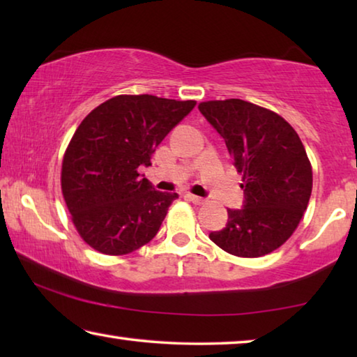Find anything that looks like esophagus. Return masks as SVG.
Instances as JSON below:
<instances>
[{
	"label": "esophagus",
	"mask_w": 357,
	"mask_h": 357,
	"mask_svg": "<svg viewBox=\"0 0 357 357\" xmlns=\"http://www.w3.org/2000/svg\"><path fill=\"white\" fill-rule=\"evenodd\" d=\"M187 198H189V200H190L192 203H195V204H203V203H206V200H204V198H202V197H197V195H192V193H187Z\"/></svg>",
	"instance_id": "1"
}]
</instances>
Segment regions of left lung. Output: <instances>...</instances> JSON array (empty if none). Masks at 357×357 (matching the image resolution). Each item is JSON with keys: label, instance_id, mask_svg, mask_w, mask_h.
<instances>
[{"label": "left lung", "instance_id": "left-lung-1", "mask_svg": "<svg viewBox=\"0 0 357 357\" xmlns=\"http://www.w3.org/2000/svg\"><path fill=\"white\" fill-rule=\"evenodd\" d=\"M200 112L225 140L243 174V209L209 234L234 257L258 258L279 249L298 228L312 193V164L299 135L280 114L241 99L200 102Z\"/></svg>", "mask_w": 357, "mask_h": 357}]
</instances>
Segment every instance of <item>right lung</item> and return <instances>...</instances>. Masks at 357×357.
<instances>
[{
    "label": "right lung",
    "mask_w": 357,
    "mask_h": 357,
    "mask_svg": "<svg viewBox=\"0 0 357 357\" xmlns=\"http://www.w3.org/2000/svg\"><path fill=\"white\" fill-rule=\"evenodd\" d=\"M195 100L121 94L96 107L66 148L61 190L80 238L105 255H128L153 239L178 193L155 190L138 168Z\"/></svg>",
    "instance_id": "obj_1"
}]
</instances>
